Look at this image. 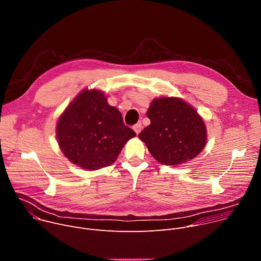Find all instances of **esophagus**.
<instances>
[{
    "label": "esophagus",
    "mask_w": 261,
    "mask_h": 261,
    "mask_svg": "<svg viewBox=\"0 0 261 261\" xmlns=\"http://www.w3.org/2000/svg\"><path fill=\"white\" fill-rule=\"evenodd\" d=\"M141 129H142V125H141V123H137L136 125H134V126H133V130L135 131V133H136V134H139V132L141 131Z\"/></svg>",
    "instance_id": "esophagus-1"
}]
</instances>
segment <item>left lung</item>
Here are the masks:
<instances>
[{
    "instance_id": "1",
    "label": "left lung",
    "mask_w": 261,
    "mask_h": 261,
    "mask_svg": "<svg viewBox=\"0 0 261 261\" xmlns=\"http://www.w3.org/2000/svg\"><path fill=\"white\" fill-rule=\"evenodd\" d=\"M151 124L138 137L152 156L165 165H178L195 158L206 143V128L197 111L179 98L153 100L146 113Z\"/></svg>"
}]
</instances>
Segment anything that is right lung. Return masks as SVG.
Instances as JSON below:
<instances>
[{
  "label": "right lung",
  "instance_id": "right-lung-1",
  "mask_svg": "<svg viewBox=\"0 0 261 261\" xmlns=\"http://www.w3.org/2000/svg\"><path fill=\"white\" fill-rule=\"evenodd\" d=\"M136 133L110 106L101 91L84 90L61 115L57 138L65 157L73 164L96 170L113 164L125 143Z\"/></svg>",
  "mask_w": 261,
  "mask_h": 261
}]
</instances>
